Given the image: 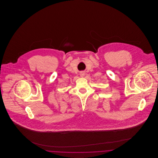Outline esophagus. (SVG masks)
Masks as SVG:
<instances>
[{"label": "esophagus", "mask_w": 158, "mask_h": 158, "mask_svg": "<svg viewBox=\"0 0 158 158\" xmlns=\"http://www.w3.org/2000/svg\"><path fill=\"white\" fill-rule=\"evenodd\" d=\"M84 75H85V74H84V73H83V72H81V73H80V76H81V77H83Z\"/></svg>", "instance_id": "obj_1"}]
</instances>
